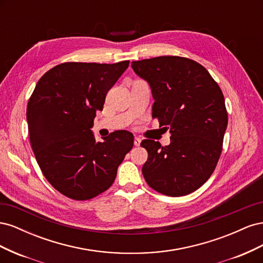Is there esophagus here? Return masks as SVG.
<instances>
[{"mask_svg": "<svg viewBox=\"0 0 263 263\" xmlns=\"http://www.w3.org/2000/svg\"><path fill=\"white\" fill-rule=\"evenodd\" d=\"M140 142H141V139H140V138L135 137V139H134V145H135V146H139Z\"/></svg>", "mask_w": 263, "mask_h": 263, "instance_id": "esophagus-1", "label": "esophagus"}]
</instances>
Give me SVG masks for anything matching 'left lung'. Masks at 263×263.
I'll list each match as a JSON object with an SVG mask.
<instances>
[{
	"mask_svg": "<svg viewBox=\"0 0 263 263\" xmlns=\"http://www.w3.org/2000/svg\"><path fill=\"white\" fill-rule=\"evenodd\" d=\"M155 99L153 117L171 142L141 141L148 159L142 174L148 185L168 196L194 192L210 179L222 149L228 115L219 85L200 63L178 55L133 61Z\"/></svg>",
	"mask_w": 263,
	"mask_h": 263,
	"instance_id": "left-lung-1",
	"label": "left lung"
}]
</instances>
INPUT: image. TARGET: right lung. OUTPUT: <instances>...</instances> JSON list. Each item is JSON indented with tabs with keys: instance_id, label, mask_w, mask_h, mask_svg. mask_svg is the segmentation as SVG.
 I'll return each mask as SVG.
<instances>
[{
	"instance_id": "1",
	"label": "right lung",
	"mask_w": 263,
	"mask_h": 263,
	"mask_svg": "<svg viewBox=\"0 0 263 263\" xmlns=\"http://www.w3.org/2000/svg\"><path fill=\"white\" fill-rule=\"evenodd\" d=\"M129 61L113 65L65 62L39 79L26 117L31 149L45 178L63 195L90 200L106 191L134 146L127 130L97 141L91 130L110 90Z\"/></svg>"
}]
</instances>
